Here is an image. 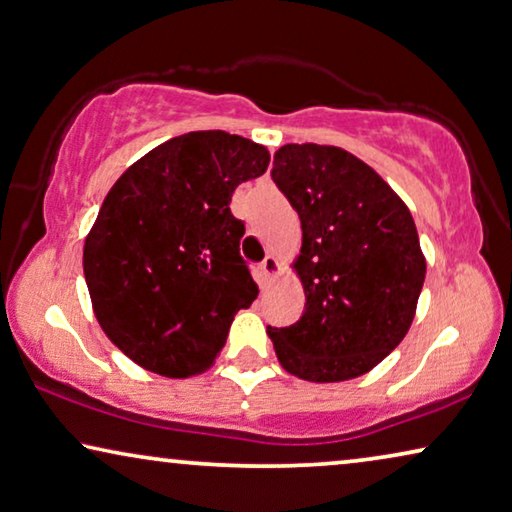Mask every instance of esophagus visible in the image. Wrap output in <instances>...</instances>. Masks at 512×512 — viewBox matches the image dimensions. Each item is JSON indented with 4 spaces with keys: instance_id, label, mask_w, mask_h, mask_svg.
I'll list each match as a JSON object with an SVG mask.
<instances>
[{
    "instance_id": "1",
    "label": "esophagus",
    "mask_w": 512,
    "mask_h": 512,
    "mask_svg": "<svg viewBox=\"0 0 512 512\" xmlns=\"http://www.w3.org/2000/svg\"><path fill=\"white\" fill-rule=\"evenodd\" d=\"M277 272H279V261H277V258H274V256H265V261L261 263L263 279L277 277Z\"/></svg>"
}]
</instances>
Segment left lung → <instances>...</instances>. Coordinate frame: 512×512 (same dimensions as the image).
I'll list each match as a JSON object with an SVG mask.
<instances>
[{
    "label": "left lung",
    "instance_id": "left-lung-1",
    "mask_svg": "<svg viewBox=\"0 0 512 512\" xmlns=\"http://www.w3.org/2000/svg\"><path fill=\"white\" fill-rule=\"evenodd\" d=\"M272 180L300 217L293 270L307 298L298 323L268 325L274 353L305 381L367 374L416 316L427 270L416 221L372 166L335 145L279 147Z\"/></svg>",
    "mask_w": 512,
    "mask_h": 512
}]
</instances>
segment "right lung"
Returning <instances> with one entry per match:
<instances>
[{
  "mask_svg": "<svg viewBox=\"0 0 512 512\" xmlns=\"http://www.w3.org/2000/svg\"><path fill=\"white\" fill-rule=\"evenodd\" d=\"M268 147L189 131L131 164L85 238L83 270L101 330L147 372L187 379L212 367L258 286L231 214L238 184L261 177Z\"/></svg>",
  "mask_w": 512,
  "mask_h": 512,
  "instance_id": "obj_1",
  "label": "right lung"
}]
</instances>
